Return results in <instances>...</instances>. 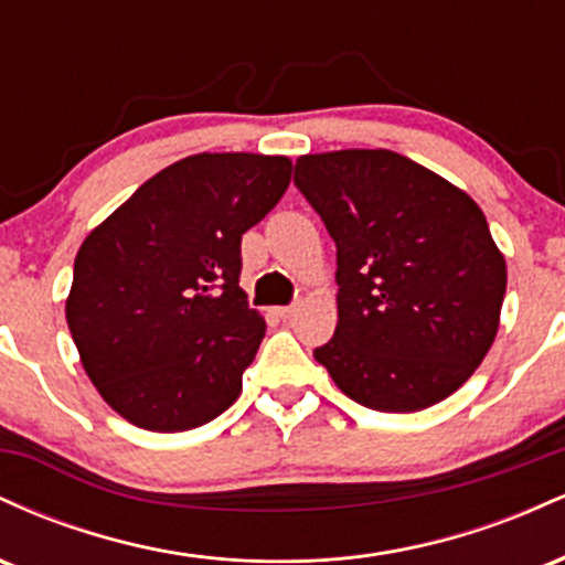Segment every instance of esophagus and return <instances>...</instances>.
I'll return each mask as SVG.
<instances>
[{
	"instance_id": "34e87169",
	"label": "esophagus",
	"mask_w": 565,
	"mask_h": 565,
	"mask_svg": "<svg viewBox=\"0 0 565 565\" xmlns=\"http://www.w3.org/2000/svg\"><path fill=\"white\" fill-rule=\"evenodd\" d=\"M295 310H297V305H284V308H276V313L281 316V319H291V316H295Z\"/></svg>"
}]
</instances>
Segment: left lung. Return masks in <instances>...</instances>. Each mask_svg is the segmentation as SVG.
<instances>
[{
	"mask_svg": "<svg viewBox=\"0 0 565 565\" xmlns=\"http://www.w3.org/2000/svg\"><path fill=\"white\" fill-rule=\"evenodd\" d=\"M295 183L337 244V329L316 361L377 412L449 398L489 353L508 289L481 206L387 148L308 153Z\"/></svg>",
	"mask_w": 565,
	"mask_h": 565,
	"instance_id": "1",
	"label": "left lung"
}]
</instances>
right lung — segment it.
Segmentation results:
<instances>
[{
	"label": "right lung",
	"mask_w": 565,
	"mask_h": 565,
	"mask_svg": "<svg viewBox=\"0 0 565 565\" xmlns=\"http://www.w3.org/2000/svg\"><path fill=\"white\" fill-rule=\"evenodd\" d=\"M289 180L287 157L193 153L84 238L66 321L84 372L127 423L193 430L242 395L265 334L238 287L242 236Z\"/></svg>",
	"instance_id": "right-lung-1"
}]
</instances>
